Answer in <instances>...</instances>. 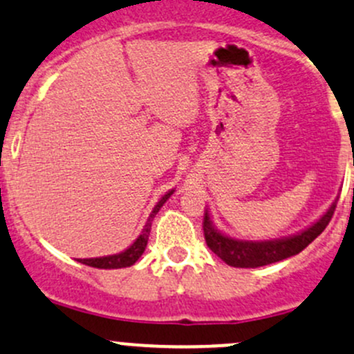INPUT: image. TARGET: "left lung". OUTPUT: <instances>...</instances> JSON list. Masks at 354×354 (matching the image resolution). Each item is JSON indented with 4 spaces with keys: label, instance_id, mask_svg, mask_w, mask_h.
<instances>
[{
    "label": "left lung",
    "instance_id": "8db88e82",
    "mask_svg": "<svg viewBox=\"0 0 354 354\" xmlns=\"http://www.w3.org/2000/svg\"><path fill=\"white\" fill-rule=\"evenodd\" d=\"M336 204L337 201H334L329 211L305 232L290 236V239L269 240V242H243V240H235L223 235L213 227L206 209L203 218L204 239H206L207 247L228 266H233V268H261V266L272 264V262L300 254L308 243H312L320 233L326 230L334 211H336Z\"/></svg>",
    "mask_w": 354,
    "mask_h": 354
}]
</instances>
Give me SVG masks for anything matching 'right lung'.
I'll return each instance as SVG.
<instances>
[{
  "mask_svg": "<svg viewBox=\"0 0 354 354\" xmlns=\"http://www.w3.org/2000/svg\"><path fill=\"white\" fill-rule=\"evenodd\" d=\"M172 192L174 191H170L169 194H165L162 199H160L158 204L155 206V209L151 211L150 218H148V221H147V225H145L143 233L138 236L136 242H134L133 245L129 247V249H126L121 254H115V256L97 257V259H80V262H82V264H86V266H92V268H98V269H119V268H127V266H133L134 262H136L138 259L141 257V254L145 252V249H147L148 236H150V232H151L153 218H155V214L158 213L160 207L163 206V203H165L167 199L172 196Z\"/></svg>",
  "mask_w": 354,
  "mask_h": 354,
  "instance_id": "obj_1",
  "label": "right lung"
}]
</instances>
